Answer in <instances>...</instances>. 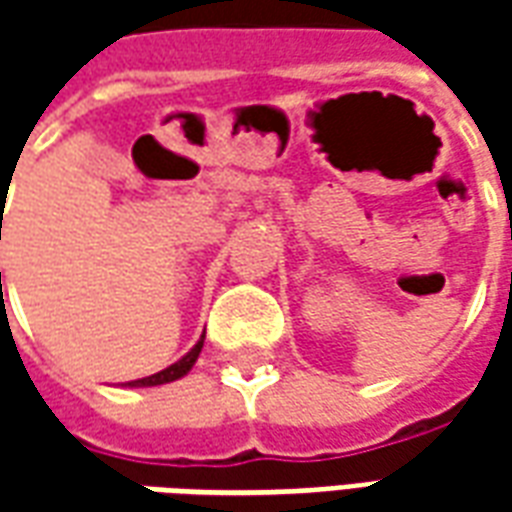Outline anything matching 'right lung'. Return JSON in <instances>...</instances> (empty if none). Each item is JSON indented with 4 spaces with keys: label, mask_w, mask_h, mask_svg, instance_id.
I'll use <instances>...</instances> for the list:
<instances>
[{
    "label": "right lung",
    "mask_w": 512,
    "mask_h": 512,
    "mask_svg": "<svg viewBox=\"0 0 512 512\" xmlns=\"http://www.w3.org/2000/svg\"><path fill=\"white\" fill-rule=\"evenodd\" d=\"M202 340H205V337H200V343L194 345L183 359H178L175 365H169L167 370H161V373H156V376L139 378V381H128V386H158V384H169V381H178V378H183L186 373H189L191 367H194V362H197V356H200L202 351Z\"/></svg>",
    "instance_id": "obj_1"
}]
</instances>
